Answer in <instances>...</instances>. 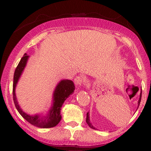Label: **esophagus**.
Masks as SVG:
<instances>
[{"label":"esophagus","mask_w":151,"mask_h":151,"mask_svg":"<svg viewBox=\"0 0 151 151\" xmlns=\"http://www.w3.org/2000/svg\"><path fill=\"white\" fill-rule=\"evenodd\" d=\"M83 78L82 76H78L76 77L75 79H74V82L77 86H81L82 84H83Z\"/></svg>","instance_id":"obj_1"}]
</instances>
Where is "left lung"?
Listing matches in <instances>:
<instances>
[{"mask_svg": "<svg viewBox=\"0 0 151 151\" xmlns=\"http://www.w3.org/2000/svg\"><path fill=\"white\" fill-rule=\"evenodd\" d=\"M141 98H142V93L140 94V98H139V100L138 101V106H139V104H140V102H141ZM86 123H87V124L88 125V127L90 128H91V129H95V128L93 127L91 124L90 122V119H89V116H88V113H86Z\"/></svg>", "mask_w": 151, "mask_h": 151, "instance_id": "8db88e82", "label": "left lung"}]
</instances>
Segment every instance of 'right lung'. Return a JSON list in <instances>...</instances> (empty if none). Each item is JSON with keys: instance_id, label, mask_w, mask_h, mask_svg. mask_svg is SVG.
Instances as JSON below:
<instances>
[{"instance_id": "add662e5", "label": "right lung", "mask_w": 151, "mask_h": 151, "mask_svg": "<svg viewBox=\"0 0 151 151\" xmlns=\"http://www.w3.org/2000/svg\"><path fill=\"white\" fill-rule=\"evenodd\" d=\"M28 55H24L16 67L14 75V82H13V100L16 108L18 112L24 117L29 123L34 126V127L42 128V129H48V128L54 127L56 126L61 119L60 110L65 100L69 97V95L73 93L75 90V86L73 82L71 80H64L58 84L56 86L53 95V104L51 107V109L49 111L48 115L47 117H41L40 115H29L24 113L20 108L18 104L15 95V88L17 84L18 80L25 67L27 61L28 59Z\"/></svg>"}]
</instances>
